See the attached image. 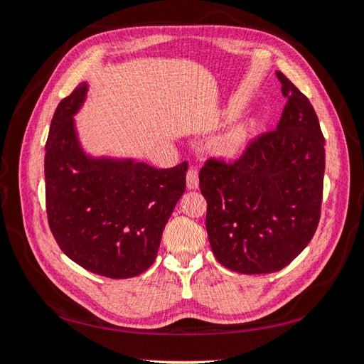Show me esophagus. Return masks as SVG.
<instances>
[{
	"label": "esophagus",
	"instance_id": "esophagus-1",
	"mask_svg": "<svg viewBox=\"0 0 364 364\" xmlns=\"http://www.w3.org/2000/svg\"><path fill=\"white\" fill-rule=\"evenodd\" d=\"M186 184H188V189H197L198 188V170L196 167H191L188 170Z\"/></svg>",
	"mask_w": 364,
	"mask_h": 364
}]
</instances>
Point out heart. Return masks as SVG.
Wrapping results in <instances>:
<instances>
[{
  "label": "heart",
  "instance_id": "obj_1",
  "mask_svg": "<svg viewBox=\"0 0 364 364\" xmlns=\"http://www.w3.org/2000/svg\"><path fill=\"white\" fill-rule=\"evenodd\" d=\"M244 145V131L241 128H235L227 131L225 134L218 137L214 142V151L222 158H233L241 151Z\"/></svg>",
  "mask_w": 364,
  "mask_h": 364
}]
</instances>
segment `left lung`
<instances>
[{
    "instance_id": "8db88e82",
    "label": "left lung",
    "mask_w": 364,
    "mask_h": 364,
    "mask_svg": "<svg viewBox=\"0 0 364 364\" xmlns=\"http://www.w3.org/2000/svg\"><path fill=\"white\" fill-rule=\"evenodd\" d=\"M288 100L277 129L259 136L233 164L200 170L214 257L239 274L286 267L311 241L322 205L326 141L301 92L277 72Z\"/></svg>"
}]
</instances>
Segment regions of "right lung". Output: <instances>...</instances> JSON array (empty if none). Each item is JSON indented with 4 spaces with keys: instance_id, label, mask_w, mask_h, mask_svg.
<instances>
[{
    "instance_id": "obj_1",
    "label": "right lung",
    "mask_w": 364,
    "mask_h": 364,
    "mask_svg": "<svg viewBox=\"0 0 364 364\" xmlns=\"http://www.w3.org/2000/svg\"><path fill=\"white\" fill-rule=\"evenodd\" d=\"M87 82L53 115L45 145V202L50 230L68 258L89 272L131 278L158 255L162 231L186 189L188 162L156 168L131 158L90 156L75 115Z\"/></svg>"
}]
</instances>
